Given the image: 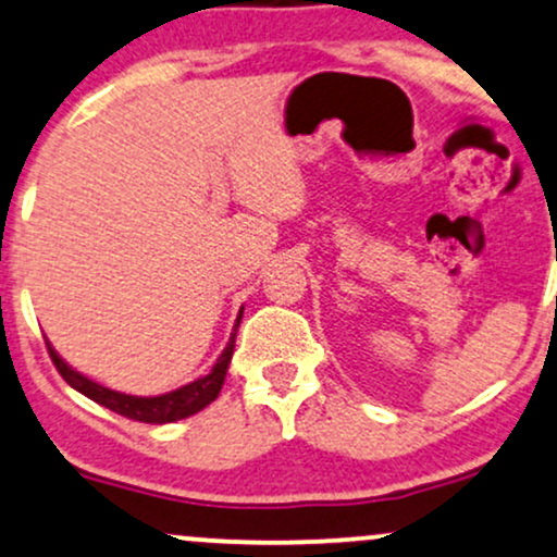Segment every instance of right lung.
I'll return each instance as SVG.
<instances>
[{
  "label": "right lung",
  "instance_id": "right-lung-1",
  "mask_svg": "<svg viewBox=\"0 0 557 557\" xmlns=\"http://www.w3.org/2000/svg\"><path fill=\"white\" fill-rule=\"evenodd\" d=\"M244 313V311H240ZM240 313L236 321V330L240 324ZM236 330H233L231 339H227V347L223 355L218 358V363L207 376L191 381V384L176 388V392L160 394V397H132V394H122L113 392V388H106L90 381L83 373H77L75 368H70L59 358L57 350L49 345V355L57 366V371L62 373V379L70 384L72 388H77L79 394H85L87 399L98 401V405L109 407L111 412L122 414V418L137 420V423H150V425H163V423H176V420L189 418V414L205 410L210 401L218 399L220 388H223L225 373H227V363L233 358V347H236Z\"/></svg>",
  "mask_w": 557,
  "mask_h": 557
}]
</instances>
